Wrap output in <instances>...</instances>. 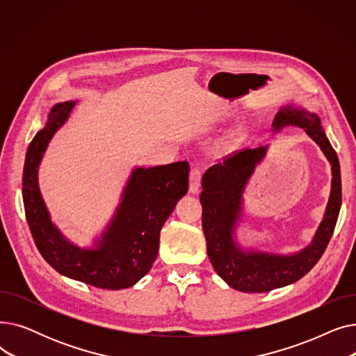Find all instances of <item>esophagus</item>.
Instances as JSON below:
<instances>
[{"mask_svg":"<svg viewBox=\"0 0 356 356\" xmlns=\"http://www.w3.org/2000/svg\"><path fill=\"white\" fill-rule=\"evenodd\" d=\"M200 179H202V170L200 168H193L189 176V191L192 193H196L200 188Z\"/></svg>","mask_w":356,"mask_h":356,"instance_id":"1","label":"esophagus"}]
</instances>
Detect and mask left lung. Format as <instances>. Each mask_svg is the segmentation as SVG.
<instances>
[{"label":"left lung","mask_w":356,"mask_h":356,"mask_svg":"<svg viewBox=\"0 0 356 356\" xmlns=\"http://www.w3.org/2000/svg\"><path fill=\"white\" fill-rule=\"evenodd\" d=\"M296 125L321 147L332 164V191L325 218L312 244L291 255L244 251L234 239L235 225L241 216L242 189L255 165L267 153V145L245 148L208 168L202 179V228L207 238L211 263L220 278L235 290L266 293L289 286L306 275L323 255L338 220L342 203L341 165L330 145L321 118L302 106L287 105L277 112L273 129Z\"/></svg>","instance_id":"obj_1"}]
</instances>
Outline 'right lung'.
I'll return each instance as SVG.
<instances>
[{
    "label": "right lung",
    "instance_id": "1",
    "mask_svg": "<svg viewBox=\"0 0 356 356\" xmlns=\"http://www.w3.org/2000/svg\"><path fill=\"white\" fill-rule=\"evenodd\" d=\"M74 104H56L46 127L29 145L23 170L26 219L37 250L56 271L99 289H128L153 267L164 222L177 200L188 193L189 163L136 167L97 248L73 245L50 220L37 172L51 137L66 122Z\"/></svg>",
    "mask_w": 356,
    "mask_h": 356
}]
</instances>
